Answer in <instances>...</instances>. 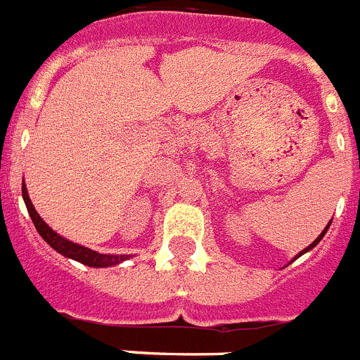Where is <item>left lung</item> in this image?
Instances as JSON below:
<instances>
[{
    "instance_id": "8db88e82",
    "label": "left lung",
    "mask_w": 360,
    "mask_h": 360,
    "mask_svg": "<svg viewBox=\"0 0 360 360\" xmlns=\"http://www.w3.org/2000/svg\"><path fill=\"white\" fill-rule=\"evenodd\" d=\"M328 227H330V225H328ZM328 227H326V229H324L323 232H321V234H319V236H317V240L314 241V243H310V245H308V247H307V249L301 250V254H297V257H299V256H303V254H304V252H308V250H310V249H314V247H316V245L319 243L321 240H323V236H324V234H326V231H328ZM294 259H295V257H294Z\"/></svg>"
}]
</instances>
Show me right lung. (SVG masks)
<instances>
[{"label": "right lung", "mask_w": 360, "mask_h": 360, "mask_svg": "<svg viewBox=\"0 0 360 360\" xmlns=\"http://www.w3.org/2000/svg\"><path fill=\"white\" fill-rule=\"evenodd\" d=\"M21 191H23V200H25V203H27L28 214H30L32 221H34V225H36L37 232H39L41 238H43V240L46 241V243H49L53 250H57L59 254H63V256H66V257H72V259L82 263V265L95 266V269L119 265L120 262H124V259H128L129 257V256H115V254H98L91 249H86V247H82V245L72 243V241L65 240V238L59 236L56 231H52L49 225L44 224L43 218L37 214V211L34 209V205H32L30 198H28L27 187L23 186V189Z\"/></svg>", "instance_id": "obj_1"}]
</instances>
